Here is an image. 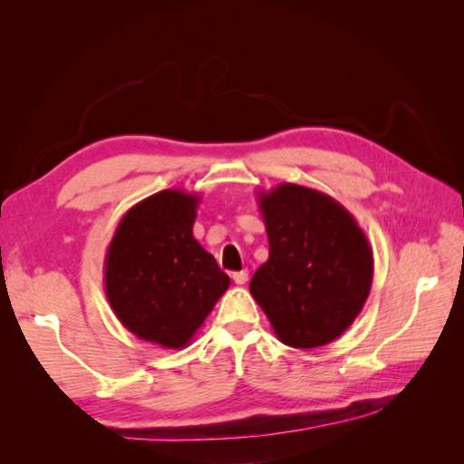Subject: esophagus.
Masks as SVG:
<instances>
[{"label":"esophagus","mask_w":464,"mask_h":464,"mask_svg":"<svg viewBox=\"0 0 464 464\" xmlns=\"http://www.w3.org/2000/svg\"><path fill=\"white\" fill-rule=\"evenodd\" d=\"M247 271H237V273H234L232 275V278H234V283L236 285H246L247 283Z\"/></svg>","instance_id":"34e87169"}]
</instances>
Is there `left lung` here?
Wrapping results in <instances>:
<instances>
[{"mask_svg": "<svg viewBox=\"0 0 464 464\" xmlns=\"http://www.w3.org/2000/svg\"><path fill=\"white\" fill-rule=\"evenodd\" d=\"M269 259L249 292L280 343L329 344L353 325L370 296L373 254L356 218L317 189L280 184L259 191Z\"/></svg>", "mask_w": 464, "mask_h": 464, "instance_id": "obj_1", "label": "left lung"}]
</instances>
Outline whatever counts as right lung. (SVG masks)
Listing matches in <instances>:
<instances>
[{"mask_svg": "<svg viewBox=\"0 0 464 464\" xmlns=\"http://www.w3.org/2000/svg\"><path fill=\"white\" fill-rule=\"evenodd\" d=\"M201 195L164 189L125 213L108 246L104 290L111 312L135 336L186 348L230 286L193 237Z\"/></svg>", "mask_w": 464, "mask_h": 464, "instance_id": "obj_1", "label": "right lung"}]
</instances>
